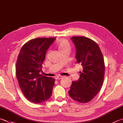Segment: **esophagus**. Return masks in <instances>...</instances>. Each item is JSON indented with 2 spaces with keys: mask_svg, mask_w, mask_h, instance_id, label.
Listing matches in <instances>:
<instances>
[{
  "mask_svg": "<svg viewBox=\"0 0 123 123\" xmlns=\"http://www.w3.org/2000/svg\"><path fill=\"white\" fill-rule=\"evenodd\" d=\"M63 76H57L56 77V80H60V79H62V78H63Z\"/></svg>",
  "mask_w": 123,
  "mask_h": 123,
  "instance_id": "esophagus-1",
  "label": "esophagus"
}]
</instances>
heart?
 I'll list each match as a JSON object with an SVG mask.
<instances>
[{
	"label": "heart",
	"instance_id": "obj_1",
	"mask_svg": "<svg viewBox=\"0 0 123 123\" xmlns=\"http://www.w3.org/2000/svg\"><path fill=\"white\" fill-rule=\"evenodd\" d=\"M56 46L60 52L66 49H69L70 47L69 42L66 39L59 40L56 43Z\"/></svg>",
	"mask_w": 123,
	"mask_h": 123
}]
</instances>
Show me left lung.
<instances>
[{
	"instance_id": "1",
	"label": "left lung",
	"mask_w": 123,
	"mask_h": 123,
	"mask_svg": "<svg viewBox=\"0 0 123 123\" xmlns=\"http://www.w3.org/2000/svg\"><path fill=\"white\" fill-rule=\"evenodd\" d=\"M75 46L76 59L83 70L80 79L73 81L69 95L76 102L91 101L101 89L104 81L105 64L102 53L96 42L85 37L71 38Z\"/></svg>"
}]
</instances>
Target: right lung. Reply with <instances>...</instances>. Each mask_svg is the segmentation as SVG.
I'll list each match as a JSON object with an SVG mask.
<instances>
[{
	"instance_id": "add662e5",
	"label": "right lung",
	"mask_w": 123,
	"mask_h": 123,
	"mask_svg": "<svg viewBox=\"0 0 123 123\" xmlns=\"http://www.w3.org/2000/svg\"><path fill=\"white\" fill-rule=\"evenodd\" d=\"M55 37H38L22 47L16 63V76L20 88L29 101L39 104L50 97L55 84L52 77L43 76L42 64L46 52Z\"/></svg>"
}]
</instances>
